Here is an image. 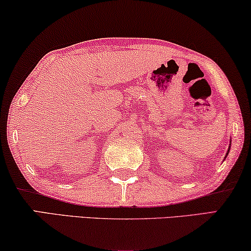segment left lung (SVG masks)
I'll return each mask as SVG.
<instances>
[{"label": "left lung", "mask_w": 251, "mask_h": 251, "mask_svg": "<svg viewBox=\"0 0 251 251\" xmlns=\"http://www.w3.org/2000/svg\"><path fill=\"white\" fill-rule=\"evenodd\" d=\"M229 149H231V144H229V146H228V150H227V152H226V156H227V154L229 153ZM226 156H225V157H226ZM224 160H225V159H224Z\"/></svg>", "instance_id": "left-lung-1"}]
</instances>
